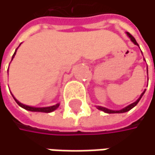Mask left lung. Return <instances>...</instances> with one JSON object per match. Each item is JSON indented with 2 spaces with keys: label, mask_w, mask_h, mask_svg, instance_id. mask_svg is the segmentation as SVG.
Segmentation results:
<instances>
[{
  "label": "left lung",
  "mask_w": 155,
  "mask_h": 155,
  "mask_svg": "<svg viewBox=\"0 0 155 155\" xmlns=\"http://www.w3.org/2000/svg\"><path fill=\"white\" fill-rule=\"evenodd\" d=\"M127 35H128V37L131 39V41L135 44V45H138V43H137V41H136V40L134 39V37L133 36V35H131L129 32H127ZM147 71H148V70H147ZM145 93V90L143 91V93L141 94V96L138 98V100L137 101H135L134 103H133V104H131L130 105H128V106H126L125 108H124V109H122V110H119V111H113V110H110V109H107V108H104V107H102V106H97V108L99 109V110H101V111H104V113H106V114H122V113H126V112H128V111H130L131 109H133L138 103H139V101L141 100V98H142V96L143 95V94Z\"/></svg>",
  "instance_id": "8db88e82"
}]
</instances>
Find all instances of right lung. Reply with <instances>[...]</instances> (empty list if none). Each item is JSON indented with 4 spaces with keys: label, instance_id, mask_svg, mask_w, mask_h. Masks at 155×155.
<instances>
[{
    "label": "right lung",
    "instance_id": "add662e5",
    "mask_svg": "<svg viewBox=\"0 0 155 155\" xmlns=\"http://www.w3.org/2000/svg\"><path fill=\"white\" fill-rule=\"evenodd\" d=\"M15 53H16V51H15V52L13 53V55H12V58L14 57ZM13 98H14V97H13ZM14 100H15V102L18 104V105H20V106H21V107H22L23 109H25V110H28V111H31V112L51 113V112H53L54 110H56V109L59 107V105H60V104H55V105L49 106V107H31V106H28V105H25V104H21V103H20L18 100H16L15 98H14Z\"/></svg>",
    "mask_w": 155,
    "mask_h": 155
}]
</instances>
